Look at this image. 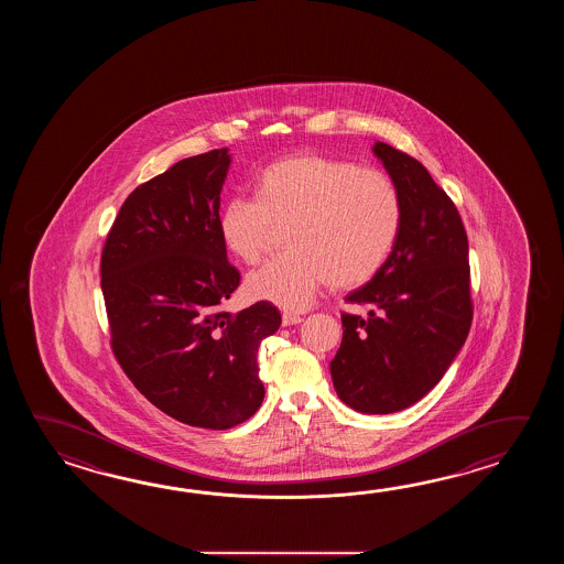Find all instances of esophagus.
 <instances>
[{
  "instance_id": "1",
  "label": "esophagus",
  "mask_w": 564,
  "mask_h": 564,
  "mask_svg": "<svg viewBox=\"0 0 564 564\" xmlns=\"http://www.w3.org/2000/svg\"><path fill=\"white\" fill-rule=\"evenodd\" d=\"M300 323H302V316L296 314V312H284V314H282V324H284V326H292V324Z\"/></svg>"
}]
</instances>
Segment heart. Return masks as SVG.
<instances>
[{"label":"heart","instance_id":"1","mask_svg":"<svg viewBox=\"0 0 564 564\" xmlns=\"http://www.w3.org/2000/svg\"><path fill=\"white\" fill-rule=\"evenodd\" d=\"M403 221L395 181L383 171L326 155L278 159L260 171L253 197L224 204L217 229L243 264L262 262L284 229L288 252L248 276L250 296L304 308L318 288L362 286L393 252Z\"/></svg>","mask_w":564,"mask_h":564}]
</instances>
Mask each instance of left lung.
<instances>
[{"mask_svg": "<svg viewBox=\"0 0 564 564\" xmlns=\"http://www.w3.org/2000/svg\"><path fill=\"white\" fill-rule=\"evenodd\" d=\"M403 202L393 252L379 274L348 294L367 316L343 312V343L330 360L336 395L384 415L408 409L444 377L468 338V236L449 195L417 159L377 143Z\"/></svg>", "mask_w": 564, "mask_h": 564, "instance_id": "left-lung-1", "label": "left lung"}]
</instances>
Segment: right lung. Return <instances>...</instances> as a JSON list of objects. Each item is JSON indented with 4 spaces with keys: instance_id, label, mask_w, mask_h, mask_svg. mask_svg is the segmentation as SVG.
<instances>
[{
    "instance_id": "1",
    "label": "right lung",
    "mask_w": 564,
    "mask_h": 564,
    "mask_svg": "<svg viewBox=\"0 0 564 564\" xmlns=\"http://www.w3.org/2000/svg\"><path fill=\"white\" fill-rule=\"evenodd\" d=\"M228 149L189 156L124 199L100 256L110 347L169 417L205 430L250 420L264 401L258 347L282 323L260 300L229 314L240 286L219 238Z\"/></svg>"
}]
</instances>
